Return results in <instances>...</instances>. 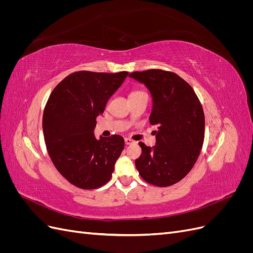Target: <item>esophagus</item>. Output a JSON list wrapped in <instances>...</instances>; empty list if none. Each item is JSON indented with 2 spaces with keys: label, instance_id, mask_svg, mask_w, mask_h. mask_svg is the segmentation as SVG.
<instances>
[{
  "label": "esophagus",
  "instance_id": "esophagus-1",
  "mask_svg": "<svg viewBox=\"0 0 253 253\" xmlns=\"http://www.w3.org/2000/svg\"><path fill=\"white\" fill-rule=\"evenodd\" d=\"M125 142H126V145L135 143V141H134V140H132L131 138H126V139H125Z\"/></svg>",
  "mask_w": 253,
  "mask_h": 253
}]
</instances>
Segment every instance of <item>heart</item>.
Instances as JSON below:
<instances>
[{"mask_svg": "<svg viewBox=\"0 0 253 253\" xmlns=\"http://www.w3.org/2000/svg\"><path fill=\"white\" fill-rule=\"evenodd\" d=\"M141 93H143V91H141V90H134V91H132V93H131V94H129L128 98H132V97H135V96H137V95H139V94H141Z\"/></svg>", "mask_w": 253, "mask_h": 253, "instance_id": "1", "label": "heart"}]
</instances>
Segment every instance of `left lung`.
I'll use <instances>...</instances> for the list:
<instances>
[{"mask_svg": "<svg viewBox=\"0 0 253 253\" xmlns=\"http://www.w3.org/2000/svg\"><path fill=\"white\" fill-rule=\"evenodd\" d=\"M128 77L144 84L152 96L150 124L157 126L156 144L142 150L135 166L151 185L169 187L191 171L205 138V115L193 88L178 75L162 70L134 72Z\"/></svg>", "mask_w": 253, "mask_h": 253, "instance_id": "1", "label": "left lung"}]
</instances>
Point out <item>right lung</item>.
<instances>
[{"instance_id":"right-lung-1","label":"right lung","mask_w":253,"mask_h":253,"mask_svg":"<svg viewBox=\"0 0 253 253\" xmlns=\"http://www.w3.org/2000/svg\"><path fill=\"white\" fill-rule=\"evenodd\" d=\"M127 72H76L53 88L43 113L44 140L53 166L74 186L90 190L105 185L125 148L120 135H94L96 118L104 112Z\"/></svg>"}]
</instances>
